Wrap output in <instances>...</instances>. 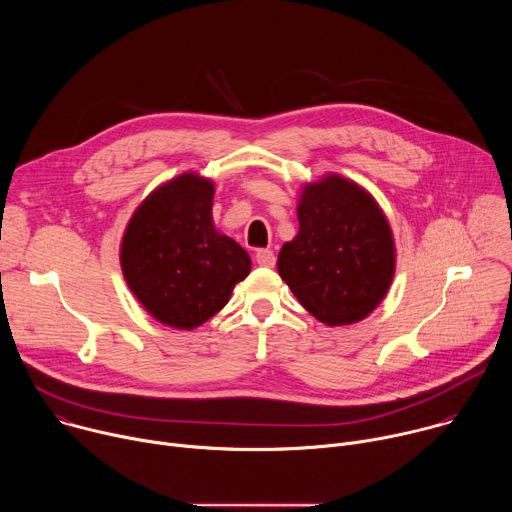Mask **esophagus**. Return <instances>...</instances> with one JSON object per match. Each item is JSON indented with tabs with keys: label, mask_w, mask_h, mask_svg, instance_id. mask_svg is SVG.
Instances as JSON below:
<instances>
[{
	"label": "esophagus",
	"mask_w": 512,
	"mask_h": 512,
	"mask_svg": "<svg viewBox=\"0 0 512 512\" xmlns=\"http://www.w3.org/2000/svg\"><path fill=\"white\" fill-rule=\"evenodd\" d=\"M255 259H257V263H259L261 267H273V265H275V255H273L271 249H259V251L255 253Z\"/></svg>",
	"instance_id": "1"
}]
</instances>
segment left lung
Returning a JSON list of instances; mask_svg holds the SVG:
<instances>
[{"mask_svg": "<svg viewBox=\"0 0 512 512\" xmlns=\"http://www.w3.org/2000/svg\"><path fill=\"white\" fill-rule=\"evenodd\" d=\"M298 221V235L277 257L281 279L326 326L367 318L395 275V241L377 200L356 182L328 174L304 186Z\"/></svg>", "mask_w": 512, "mask_h": 512, "instance_id": "1", "label": "left lung"}]
</instances>
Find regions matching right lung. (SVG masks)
Segmentation results:
<instances>
[{
    "instance_id": "add662e5",
    "label": "right lung",
    "mask_w": 512,
    "mask_h": 512,
    "mask_svg": "<svg viewBox=\"0 0 512 512\" xmlns=\"http://www.w3.org/2000/svg\"><path fill=\"white\" fill-rule=\"evenodd\" d=\"M214 184L186 172L133 212L121 241L123 277L158 322L192 330L221 312L251 271L249 253L212 223Z\"/></svg>"
}]
</instances>
